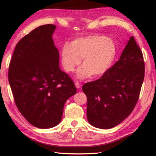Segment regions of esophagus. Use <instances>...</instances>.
<instances>
[{"label": "esophagus", "instance_id": "1", "mask_svg": "<svg viewBox=\"0 0 156 156\" xmlns=\"http://www.w3.org/2000/svg\"><path fill=\"white\" fill-rule=\"evenodd\" d=\"M75 85H76V87L78 89L80 88V83H78V82H76V83H75Z\"/></svg>", "mask_w": 156, "mask_h": 156}]
</instances>
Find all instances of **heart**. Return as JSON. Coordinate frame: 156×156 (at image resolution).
Segmentation results:
<instances>
[{"label":"heart","instance_id":"b5f03b06","mask_svg":"<svg viewBox=\"0 0 156 156\" xmlns=\"http://www.w3.org/2000/svg\"><path fill=\"white\" fill-rule=\"evenodd\" d=\"M115 56V43L100 34L79 37L60 50V60L66 72H73L83 59V65L76 72L78 79L102 76L111 67Z\"/></svg>","mask_w":156,"mask_h":156}]
</instances>
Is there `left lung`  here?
I'll list each match as a JSON object with an SVG mask.
<instances>
[{
    "label": "left lung",
    "mask_w": 156,
    "mask_h": 156,
    "mask_svg": "<svg viewBox=\"0 0 156 156\" xmlns=\"http://www.w3.org/2000/svg\"><path fill=\"white\" fill-rule=\"evenodd\" d=\"M144 78L142 53L131 36L119 60L98 80L82 87L87 98L88 122L102 129L122 122L138 102Z\"/></svg>",
    "instance_id": "1"
}]
</instances>
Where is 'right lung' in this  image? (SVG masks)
<instances>
[{
	"label": "right lung",
	"mask_w": 156,
	"mask_h": 156,
	"mask_svg": "<svg viewBox=\"0 0 156 156\" xmlns=\"http://www.w3.org/2000/svg\"><path fill=\"white\" fill-rule=\"evenodd\" d=\"M56 27L42 25L23 37L9 67V83L18 109L40 129L58 125L65 103L76 94L73 80L59 67V52L52 38Z\"/></svg>",
	"instance_id": "right-lung-1"
}]
</instances>
